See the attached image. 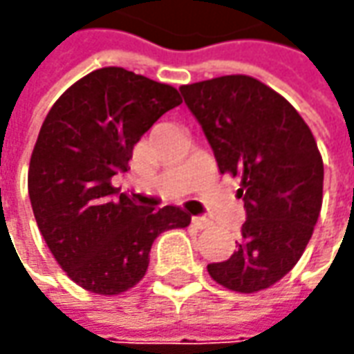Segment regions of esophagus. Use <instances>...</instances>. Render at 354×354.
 Instances as JSON below:
<instances>
[{
	"label": "esophagus",
	"mask_w": 354,
	"mask_h": 354,
	"mask_svg": "<svg viewBox=\"0 0 354 354\" xmlns=\"http://www.w3.org/2000/svg\"><path fill=\"white\" fill-rule=\"evenodd\" d=\"M191 223L197 226V228H201V230H203V228H209V226L212 225L211 221H209V218H205V216H193V221H191Z\"/></svg>",
	"instance_id": "esophagus-1"
}]
</instances>
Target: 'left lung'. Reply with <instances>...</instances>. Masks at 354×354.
Instances as JSON below:
<instances>
[{"instance_id":"1","label":"left lung","mask_w":354,"mask_h":354,"mask_svg":"<svg viewBox=\"0 0 354 354\" xmlns=\"http://www.w3.org/2000/svg\"><path fill=\"white\" fill-rule=\"evenodd\" d=\"M179 90L218 171L240 179L236 195L246 209L234 254L207 270L226 290H266L297 264L319 218L317 142L292 104L252 76H218Z\"/></svg>"}]
</instances>
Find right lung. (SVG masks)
I'll return each mask as SVG.
<instances>
[{"label":"right lung","mask_w":354,"mask_h":354,"mask_svg":"<svg viewBox=\"0 0 354 354\" xmlns=\"http://www.w3.org/2000/svg\"><path fill=\"white\" fill-rule=\"evenodd\" d=\"M179 104L169 84L106 66L48 110L29 163V198L48 250L80 288L128 292L147 272L153 240L191 223L179 207L143 209L112 185L140 138Z\"/></svg>","instance_id":"1"}]
</instances>
